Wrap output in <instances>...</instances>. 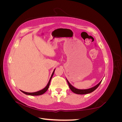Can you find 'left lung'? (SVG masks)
Masks as SVG:
<instances>
[{
	"label": "left lung",
	"instance_id": "obj_1",
	"mask_svg": "<svg viewBox=\"0 0 122 122\" xmlns=\"http://www.w3.org/2000/svg\"><path fill=\"white\" fill-rule=\"evenodd\" d=\"M67 81V82L68 83V85L69 86V87L71 90L73 92V93H74L76 94H80V95H84V94H89L92 93V92H93V91H94L96 89H97V87L99 86V85L100 84L102 80L99 83H98L96 86H95L93 87H92L91 88H88V89H78V88H76V87H75L74 86H73L72 85H71V84L70 83L69 81L67 80V79L66 78Z\"/></svg>",
	"mask_w": 122,
	"mask_h": 122
}]
</instances>
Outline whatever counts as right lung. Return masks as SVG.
<instances>
[{
	"label": "right lung",
	"instance_id": "obj_1",
	"mask_svg": "<svg viewBox=\"0 0 122 122\" xmlns=\"http://www.w3.org/2000/svg\"><path fill=\"white\" fill-rule=\"evenodd\" d=\"M55 70V69L54 70V71H53V73L52 74V75H51V76L50 78V79L49 80L48 82L47 86L45 87H44V88H43L42 90H40V91H39L38 92H34V93H28V92H24V91H21V90H20V91L22 92L23 93H24V94H25L26 95H30V96H39V95H41L44 94L47 91V90L48 89L49 86V85H50V81H51V78H52V76H53V75L54 74Z\"/></svg>",
	"mask_w": 122,
	"mask_h": 122
}]
</instances>
